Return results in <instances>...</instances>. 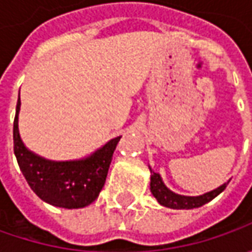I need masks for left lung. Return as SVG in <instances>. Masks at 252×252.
<instances>
[{
  "instance_id": "8db88e82",
  "label": "left lung",
  "mask_w": 252,
  "mask_h": 252,
  "mask_svg": "<svg viewBox=\"0 0 252 252\" xmlns=\"http://www.w3.org/2000/svg\"><path fill=\"white\" fill-rule=\"evenodd\" d=\"M151 171V168H150ZM228 182L220 185L219 188L213 189L210 192H206L203 195H199V196H184V195H178L175 192H172L171 189H168L162 179H161L160 174L151 171L150 177V190L153 193V196L158 200V203L165 206V208L171 209H193V208H200L203 206L205 203L210 202L212 199H215L218 196L219 193H221L226 187H227Z\"/></svg>"
}]
</instances>
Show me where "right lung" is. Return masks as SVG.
<instances>
[{
	"mask_svg": "<svg viewBox=\"0 0 252 252\" xmlns=\"http://www.w3.org/2000/svg\"><path fill=\"white\" fill-rule=\"evenodd\" d=\"M19 109L21 98L16 103L14 121V153L31 189L42 200L59 208L80 209L91 205L105 185L121 136L81 160H46L25 147L18 127Z\"/></svg>",
	"mask_w": 252,
	"mask_h": 252,
	"instance_id": "add662e5",
	"label": "right lung"
}]
</instances>
